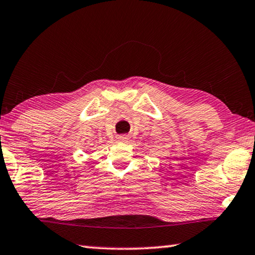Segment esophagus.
Segmentation results:
<instances>
[{
    "instance_id": "34e87169",
    "label": "esophagus",
    "mask_w": 255,
    "mask_h": 255,
    "mask_svg": "<svg viewBox=\"0 0 255 255\" xmlns=\"http://www.w3.org/2000/svg\"><path fill=\"white\" fill-rule=\"evenodd\" d=\"M128 140V135H121V136H119L120 142H127Z\"/></svg>"
}]
</instances>
